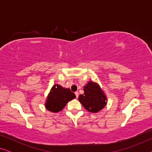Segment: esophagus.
I'll list each match as a JSON object with an SVG mask.
<instances>
[{
	"label": "esophagus",
	"instance_id": "obj_1",
	"mask_svg": "<svg viewBox=\"0 0 152 152\" xmlns=\"http://www.w3.org/2000/svg\"><path fill=\"white\" fill-rule=\"evenodd\" d=\"M75 94L77 98H78V97H79V93H78V92H75Z\"/></svg>",
	"mask_w": 152,
	"mask_h": 152
}]
</instances>
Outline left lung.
Instances as JSON below:
<instances>
[{"mask_svg":"<svg viewBox=\"0 0 152 152\" xmlns=\"http://www.w3.org/2000/svg\"><path fill=\"white\" fill-rule=\"evenodd\" d=\"M84 91L79 96V101L88 111L96 113L107 105V97L97 83L89 81L84 86Z\"/></svg>","mask_w":152,"mask_h":152,"instance_id":"8db88e82","label":"left lung"}]
</instances>
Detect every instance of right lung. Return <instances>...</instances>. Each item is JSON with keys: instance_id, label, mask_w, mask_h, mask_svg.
I'll return each instance as SVG.
<instances>
[{"instance_id": "obj_1", "label": "right lung", "mask_w": 152, "mask_h": 152, "mask_svg": "<svg viewBox=\"0 0 152 152\" xmlns=\"http://www.w3.org/2000/svg\"><path fill=\"white\" fill-rule=\"evenodd\" d=\"M75 98V95L69 88H64L59 84H55L48 95L45 107L48 111L57 113L66 107L68 102Z\"/></svg>"}]
</instances>
